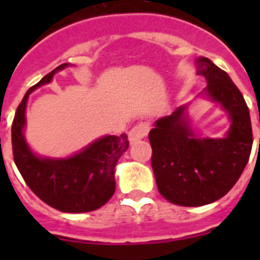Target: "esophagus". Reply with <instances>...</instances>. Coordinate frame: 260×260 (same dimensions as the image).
I'll return each mask as SVG.
<instances>
[{"label":"esophagus","mask_w":260,"mask_h":260,"mask_svg":"<svg viewBox=\"0 0 260 260\" xmlns=\"http://www.w3.org/2000/svg\"><path fill=\"white\" fill-rule=\"evenodd\" d=\"M150 129V124L149 122H139L136 124L132 129L129 131V142L134 143V142L139 141L142 138H145L147 135V132Z\"/></svg>","instance_id":"34e87169"}]
</instances>
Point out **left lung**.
<instances>
[{"label":"left lung","instance_id":"left-lung-1","mask_svg":"<svg viewBox=\"0 0 260 260\" xmlns=\"http://www.w3.org/2000/svg\"><path fill=\"white\" fill-rule=\"evenodd\" d=\"M196 68L206 78L207 96L229 113L227 136L196 138L186 122L185 106L157 119L149 132L158 192L174 205L189 207L223 198L242 174L253 143L249 108L227 72L205 57L196 59Z\"/></svg>","mask_w":260,"mask_h":260}]
</instances>
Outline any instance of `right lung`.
<instances>
[{
    "label": "right lung",
    "mask_w": 260,
    "mask_h": 260,
    "mask_svg": "<svg viewBox=\"0 0 260 260\" xmlns=\"http://www.w3.org/2000/svg\"><path fill=\"white\" fill-rule=\"evenodd\" d=\"M62 64L26 91L12 122V152L23 180L44 203L65 213L93 212L106 205L115 191L114 169L129 146L128 136L108 135L97 139L68 158L37 157L23 136L27 97L42 85L50 83Z\"/></svg>",
    "instance_id": "right-lung-1"
}]
</instances>
